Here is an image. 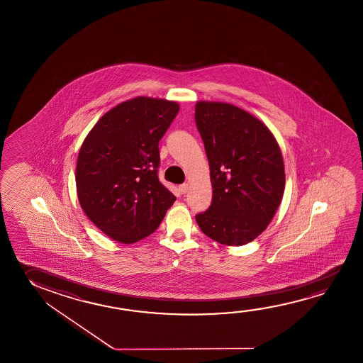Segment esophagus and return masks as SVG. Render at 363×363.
Instances as JSON below:
<instances>
[{
    "mask_svg": "<svg viewBox=\"0 0 363 363\" xmlns=\"http://www.w3.org/2000/svg\"><path fill=\"white\" fill-rule=\"evenodd\" d=\"M181 194H186L189 191V184H181L179 187Z\"/></svg>",
    "mask_w": 363,
    "mask_h": 363,
    "instance_id": "esophagus-1",
    "label": "esophagus"
}]
</instances>
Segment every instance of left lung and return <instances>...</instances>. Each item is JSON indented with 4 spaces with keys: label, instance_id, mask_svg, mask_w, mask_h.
I'll use <instances>...</instances> for the list:
<instances>
[{
    "label": "left lung",
    "instance_id": "left-lung-1",
    "mask_svg": "<svg viewBox=\"0 0 363 363\" xmlns=\"http://www.w3.org/2000/svg\"><path fill=\"white\" fill-rule=\"evenodd\" d=\"M195 121L213 186V201L196 215L197 225L218 243H250L264 232L284 196L279 143L261 120L232 104L199 101Z\"/></svg>",
    "mask_w": 363,
    "mask_h": 363
}]
</instances>
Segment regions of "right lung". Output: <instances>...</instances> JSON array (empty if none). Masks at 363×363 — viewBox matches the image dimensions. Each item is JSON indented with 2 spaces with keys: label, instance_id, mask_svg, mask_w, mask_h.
<instances>
[{
  "label": "right lung",
  "instance_id": "right-lung-1",
  "mask_svg": "<svg viewBox=\"0 0 363 363\" xmlns=\"http://www.w3.org/2000/svg\"><path fill=\"white\" fill-rule=\"evenodd\" d=\"M177 102L138 96L102 115L78 153L76 186L84 214L107 237L135 243L160 226L176 197L158 179V143Z\"/></svg>",
  "mask_w": 363,
  "mask_h": 363
}]
</instances>
